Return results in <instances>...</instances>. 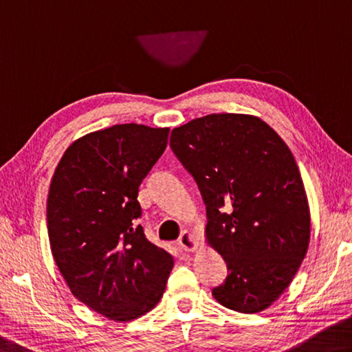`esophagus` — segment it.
Segmentation results:
<instances>
[{"mask_svg":"<svg viewBox=\"0 0 352 352\" xmlns=\"http://www.w3.org/2000/svg\"><path fill=\"white\" fill-rule=\"evenodd\" d=\"M178 246H180V249L186 250V252H192V250L197 249V241L196 238H194V235L189 230H185L180 235V238H178Z\"/></svg>","mask_w":352,"mask_h":352,"instance_id":"obj_1","label":"esophagus"}]
</instances>
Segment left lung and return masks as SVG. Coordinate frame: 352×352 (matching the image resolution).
Here are the masks:
<instances>
[{
  "instance_id": "left-lung-1",
  "label": "left lung",
  "mask_w": 352,
  "mask_h": 352,
  "mask_svg": "<svg viewBox=\"0 0 352 352\" xmlns=\"http://www.w3.org/2000/svg\"><path fill=\"white\" fill-rule=\"evenodd\" d=\"M170 147L206 205V239L228 276L217 302L256 314L285 292L310 241V210L292 150L255 116L210 114L174 128Z\"/></svg>"
}]
</instances>
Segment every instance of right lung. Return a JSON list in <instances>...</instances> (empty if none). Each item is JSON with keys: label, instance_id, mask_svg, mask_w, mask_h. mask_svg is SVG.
<instances>
[{"label": "right lung", "instance_id": "right-lung-1", "mask_svg": "<svg viewBox=\"0 0 352 352\" xmlns=\"http://www.w3.org/2000/svg\"><path fill=\"white\" fill-rule=\"evenodd\" d=\"M169 128L114 125L65 150L50 185L47 227L74 296L114 321L160 302L174 258L138 226L139 185L163 155Z\"/></svg>", "mask_w": 352, "mask_h": 352}]
</instances>
